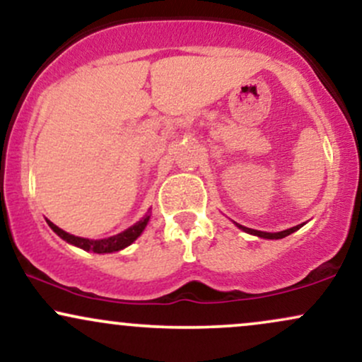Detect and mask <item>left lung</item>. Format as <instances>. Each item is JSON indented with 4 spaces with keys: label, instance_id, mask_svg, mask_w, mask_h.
Listing matches in <instances>:
<instances>
[{
    "label": "left lung",
    "instance_id": "8db88e82",
    "mask_svg": "<svg viewBox=\"0 0 362 362\" xmlns=\"http://www.w3.org/2000/svg\"><path fill=\"white\" fill-rule=\"evenodd\" d=\"M237 227L240 228V230H244V232H247V233H252V235H257V237H262V239H283V237H286V235H290V233H293V232H296L298 230V228L301 227V225H296V227H291V228H288V230H283V232H274V233H271V232H261V230H254V228H247V227H244V225H239V223H235Z\"/></svg>",
    "mask_w": 362,
    "mask_h": 362
}]
</instances>
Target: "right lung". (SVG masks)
I'll return each instance as SVG.
<instances>
[{
  "label": "right lung",
  "instance_id": "1",
  "mask_svg": "<svg viewBox=\"0 0 362 362\" xmlns=\"http://www.w3.org/2000/svg\"><path fill=\"white\" fill-rule=\"evenodd\" d=\"M148 218H151V215H146L142 220H139L137 223L132 225L130 228H127V230H123L122 233H117V235L108 237V239H100V240L83 239V237L71 235V233L64 232L62 228H59L57 225H54L50 220H47V223H49V227L52 228L61 239L69 242L72 245H76V247L91 250V252H96V254H106V252H117V250L129 247L132 242L137 240V237L144 232V228L147 227Z\"/></svg>",
  "mask_w": 362,
  "mask_h": 362
}]
</instances>
